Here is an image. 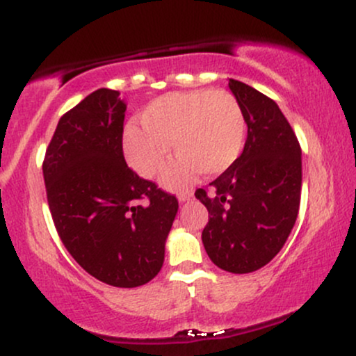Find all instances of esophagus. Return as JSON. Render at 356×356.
<instances>
[{
    "label": "esophagus",
    "instance_id": "1",
    "mask_svg": "<svg viewBox=\"0 0 356 356\" xmlns=\"http://www.w3.org/2000/svg\"><path fill=\"white\" fill-rule=\"evenodd\" d=\"M192 195H194V192H192L191 189H186V191L179 192L177 197H179V201H181V202H186V201H191Z\"/></svg>",
    "mask_w": 356,
    "mask_h": 356
}]
</instances>
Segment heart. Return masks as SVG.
<instances>
[{
  "label": "heart",
  "mask_w": 356,
  "mask_h": 356,
  "mask_svg": "<svg viewBox=\"0 0 356 356\" xmlns=\"http://www.w3.org/2000/svg\"><path fill=\"white\" fill-rule=\"evenodd\" d=\"M142 125H129L124 150L129 164L147 179L164 170L170 145L179 161L169 167L164 184L181 187L192 174L218 175L239 159L246 142V117L231 93L191 90L154 100L142 112Z\"/></svg>",
  "instance_id": "1"
}]
</instances>
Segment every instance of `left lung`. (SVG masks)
<instances>
[{"label":"left lung","instance_id":"left-lung-1","mask_svg":"<svg viewBox=\"0 0 356 356\" xmlns=\"http://www.w3.org/2000/svg\"><path fill=\"white\" fill-rule=\"evenodd\" d=\"M229 88L243 107V154L195 197L209 211L202 231L207 256L224 271L244 275L266 266L295 226L301 199V147L269 97L239 80Z\"/></svg>","mask_w":356,"mask_h":356}]
</instances>
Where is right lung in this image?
<instances>
[{
    "instance_id": "1",
    "label": "right lung",
    "mask_w": 356,
    "mask_h": 356,
    "mask_svg": "<svg viewBox=\"0 0 356 356\" xmlns=\"http://www.w3.org/2000/svg\"><path fill=\"white\" fill-rule=\"evenodd\" d=\"M125 104L99 88L60 118L43 159L53 224L88 275L137 288L164 264L177 197L138 177L124 157Z\"/></svg>"
}]
</instances>
